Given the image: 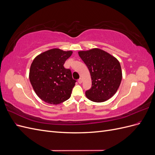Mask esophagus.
Wrapping results in <instances>:
<instances>
[{
    "mask_svg": "<svg viewBox=\"0 0 155 155\" xmlns=\"http://www.w3.org/2000/svg\"><path fill=\"white\" fill-rule=\"evenodd\" d=\"M82 81H83L82 78H79V79H78V83H79V84H81V83H82Z\"/></svg>",
    "mask_w": 155,
    "mask_h": 155,
    "instance_id": "esophagus-1",
    "label": "esophagus"
}]
</instances>
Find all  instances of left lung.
I'll return each mask as SVG.
<instances>
[{"label": "left lung", "mask_w": 155, "mask_h": 155, "mask_svg": "<svg viewBox=\"0 0 155 155\" xmlns=\"http://www.w3.org/2000/svg\"><path fill=\"white\" fill-rule=\"evenodd\" d=\"M78 54L87 66L92 79V87L85 92L87 97L97 103L110 99L118 91L122 79L118 60L99 48L79 51Z\"/></svg>", "instance_id": "8db88e82"}]
</instances>
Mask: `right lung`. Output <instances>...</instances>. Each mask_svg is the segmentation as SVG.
<instances>
[{"label":"right lung","instance_id":"1","mask_svg":"<svg viewBox=\"0 0 155 155\" xmlns=\"http://www.w3.org/2000/svg\"><path fill=\"white\" fill-rule=\"evenodd\" d=\"M72 51L53 48L38 55L31 64L29 78L40 99L58 105L69 99L76 80L71 70L63 66Z\"/></svg>","mask_w":155,"mask_h":155}]
</instances>
